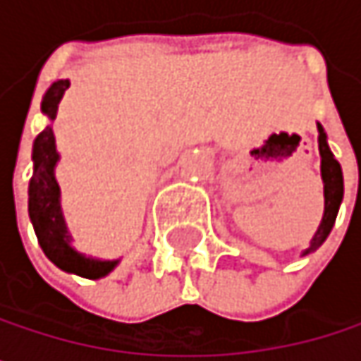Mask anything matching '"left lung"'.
<instances>
[{"label": "left lung", "mask_w": 361, "mask_h": 361, "mask_svg": "<svg viewBox=\"0 0 361 361\" xmlns=\"http://www.w3.org/2000/svg\"><path fill=\"white\" fill-rule=\"evenodd\" d=\"M318 148H320V157H322V181H324V215H322V221H320V228L318 232L314 234L310 247L303 251V255H310L316 249L322 247L332 226H334V219H336V213H338V207H341V200H343V171H341V165L338 161L334 159V154L330 152L328 148V142H326L324 127L318 125Z\"/></svg>", "instance_id": "1"}]
</instances>
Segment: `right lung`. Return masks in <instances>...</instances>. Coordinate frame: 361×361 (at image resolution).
<instances>
[{
  "mask_svg": "<svg viewBox=\"0 0 361 361\" xmlns=\"http://www.w3.org/2000/svg\"><path fill=\"white\" fill-rule=\"evenodd\" d=\"M68 79H58L49 85L41 100V112L49 118V123L58 114V104L68 90ZM60 154L56 150V137L51 125H47L33 142V178L29 183V217L35 228L37 240L45 257L68 274H77L81 278L98 280L109 276L116 267L118 259L104 261L85 257L73 249L68 228L64 224V215L60 209V185L56 181L54 169Z\"/></svg>",
  "mask_w": 361,
  "mask_h": 361,
  "instance_id": "right-lung-1",
  "label": "right lung"
}]
</instances>
